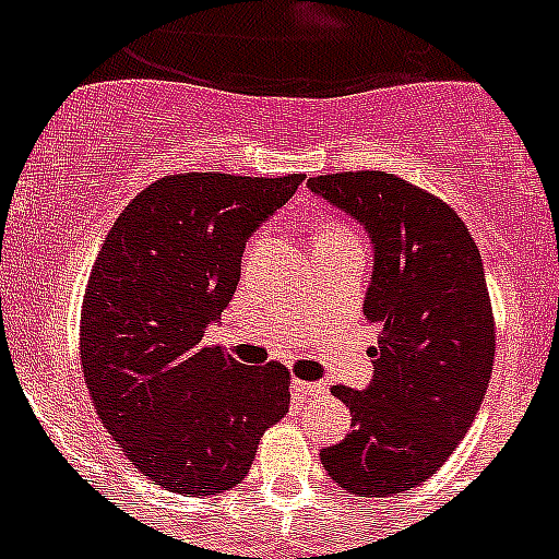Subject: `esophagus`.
I'll return each mask as SVG.
<instances>
[{
    "mask_svg": "<svg viewBox=\"0 0 559 559\" xmlns=\"http://www.w3.org/2000/svg\"><path fill=\"white\" fill-rule=\"evenodd\" d=\"M294 392L302 397H324L328 386L324 383H313V380H294Z\"/></svg>",
    "mask_w": 559,
    "mask_h": 559,
    "instance_id": "1",
    "label": "esophagus"
}]
</instances>
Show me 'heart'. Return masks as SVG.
Instances as JSON below:
<instances>
[{
    "label": "heart",
    "mask_w": 559,
    "mask_h": 559,
    "mask_svg": "<svg viewBox=\"0 0 559 559\" xmlns=\"http://www.w3.org/2000/svg\"><path fill=\"white\" fill-rule=\"evenodd\" d=\"M330 235H349V231L344 229V226H328V229H324L319 237H330Z\"/></svg>",
    "instance_id": "b5f03b06"
}]
</instances>
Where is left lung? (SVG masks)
Wrapping results in <instances>:
<instances>
[{
  "mask_svg": "<svg viewBox=\"0 0 559 559\" xmlns=\"http://www.w3.org/2000/svg\"><path fill=\"white\" fill-rule=\"evenodd\" d=\"M308 187L372 240L364 316L378 328L369 386H333L353 431L319 456L344 490L397 496L445 464L490 383L496 324L481 254L451 206L394 173H333Z\"/></svg>",
  "mask_w": 559,
  "mask_h": 559,
  "instance_id": "8db88e82",
  "label": "left lung"
}]
</instances>
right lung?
<instances>
[{"label":"right lung","mask_w":559,"mask_h":559,"mask_svg":"<svg viewBox=\"0 0 559 559\" xmlns=\"http://www.w3.org/2000/svg\"><path fill=\"white\" fill-rule=\"evenodd\" d=\"M302 179L165 176L120 212L92 265L83 378L114 442L165 490L199 498L240 484L263 431L288 412L283 364L243 367L204 338L249 237Z\"/></svg>","instance_id":"obj_1"}]
</instances>
